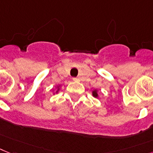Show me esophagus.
Masks as SVG:
<instances>
[{
    "label": "esophagus",
    "mask_w": 153,
    "mask_h": 153,
    "mask_svg": "<svg viewBox=\"0 0 153 153\" xmlns=\"http://www.w3.org/2000/svg\"><path fill=\"white\" fill-rule=\"evenodd\" d=\"M73 81H78V80H79V79L76 77H73Z\"/></svg>",
    "instance_id": "1"
}]
</instances>
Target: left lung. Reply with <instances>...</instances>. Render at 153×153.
I'll list each match as a JSON object with an SVG mask.
<instances>
[{
    "instance_id": "1",
    "label": "left lung",
    "mask_w": 153,
    "mask_h": 153,
    "mask_svg": "<svg viewBox=\"0 0 153 153\" xmlns=\"http://www.w3.org/2000/svg\"><path fill=\"white\" fill-rule=\"evenodd\" d=\"M93 97H97V92H96V91H93Z\"/></svg>"
}]
</instances>
